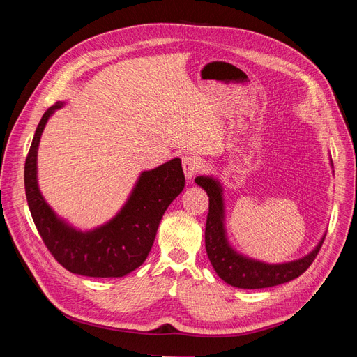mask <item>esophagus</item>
<instances>
[{
    "label": "esophagus",
    "mask_w": 357,
    "mask_h": 357,
    "mask_svg": "<svg viewBox=\"0 0 357 357\" xmlns=\"http://www.w3.org/2000/svg\"><path fill=\"white\" fill-rule=\"evenodd\" d=\"M181 165H183V171H185V176L188 180H190L199 171V160L197 159V156H193V155L183 156Z\"/></svg>",
    "instance_id": "esophagus-1"
}]
</instances>
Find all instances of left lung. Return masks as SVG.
Segmentation results:
<instances>
[{
  "label": "left lung",
  "instance_id": "8db88e82",
  "mask_svg": "<svg viewBox=\"0 0 357 357\" xmlns=\"http://www.w3.org/2000/svg\"><path fill=\"white\" fill-rule=\"evenodd\" d=\"M331 167L332 159H331ZM195 183L208 195V215L205 225V250H207L214 271L234 287L238 289H264L290 282L314 261L326 234L319 244L304 257L284 264H266L238 253L229 244L225 229V199L220 181L214 177L199 176Z\"/></svg>",
  "mask_w": 357,
  "mask_h": 357
}]
</instances>
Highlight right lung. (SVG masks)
Instances as JSON below:
<instances>
[{
  "instance_id": "obj_1",
  "label": "right lung",
  "mask_w": 357,
  "mask_h": 357,
  "mask_svg": "<svg viewBox=\"0 0 357 357\" xmlns=\"http://www.w3.org/2000/svg\"><path fill=\"white\" fill-rule=\"evenodd\" d=\"M62 105L63 102H56L43 114L26 156L25 193L32 220L49 252L70 273L123 277L146 261L162 215L185 188L181 160L174 158L158 168L143 171L131 195L112 220L91 231L75 229L50 208L37 181L40 138L49 117Z\"/></svg>"
}]
</instances>
